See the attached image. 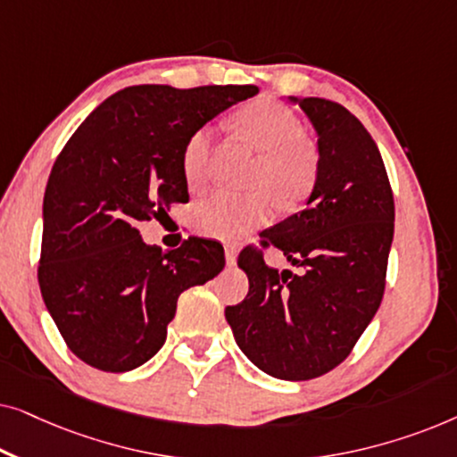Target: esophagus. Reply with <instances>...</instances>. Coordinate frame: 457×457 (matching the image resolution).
I'll use <instances>...</instances> for the list:
<instances>
[{
    "mask_svg": "<svg viewBox=\"0 0 457 457\" xmlns=\"http://www.w3.org/2000/svg\"><path fill=\"white\" fill-rule=\"evenodd\" d=\"M237 253H239V249H237L235 243H227V245H224V255H227V264H235Z\"/></svg>",
    "mask_w": 457,
    "mask_h": 457,
    "instance_id": "obj_1",
    "label": "esophagus"
}]
</instances>
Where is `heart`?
Listing matches in <instances>:
<instances>
[{
	"label": "heart",
	"mask_w": 457,
	"mask_h": 457,
	"mask_svg": "<svg viewBox=\"0 0 457 457\" xmlns=\"http://www.w3.org/2000/svg\"><path fill=\"white\" fill-rule=\"evenodd\" d=\"M233 124L255 149H260L249 191H216L193 208V224L202 235L237 239L274 214V199L280 208H295L310 197L320 174V152L303 124L287 105L260 97L235 110ZM212 129L193 130L183 147L180 166L191 189L208 177Z\"/></svg>",
	"instance_id": "1"
}]
</instances>
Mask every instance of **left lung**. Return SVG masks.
<instances>
[{
	"label": "left lung",
	"instance_id": "8db88e82",
	"mask_svg": "<svg viewBox=\"0 0 457 457\" xmlns=\"http://www.w3.org/2000/svg\"><path fill=\"white\" fill-rule=\"evenodd\" d=\"M299 108L318 133V183L305 210L262 233V249H243L249 291L224 310L241 352L283 380L322 377L352 353L383 302L395 220L389 177L364 124L330 99L302 97ZM266 246L300 270L266 267Z\"/></svg>",
	"mask_w": 457,
	"mask_h": 457
}]
</instances>
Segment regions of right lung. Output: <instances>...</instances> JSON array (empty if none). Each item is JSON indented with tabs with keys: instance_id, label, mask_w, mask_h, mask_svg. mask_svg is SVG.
<instances>
[{
	"instance_id": "add662e5",
	"label": "right lung",
	"mask_w": 457,
	"mask_h": 457,
	"mask_svg": "<svg viewBox=\"0 0 457 457\" xmlns=\"http://www.w3.org/2000/svg\"><path fill=\"white\" fill-rule=\"evenodd\" d=\"M255 85H135L87 116L54 162L37 277L68 349L127 372L164 345L179 295L224 268L220 243L145 245L139 222L189 202L180 166L193 130L253 97Z\"/></svg>"
}]
</instances>
